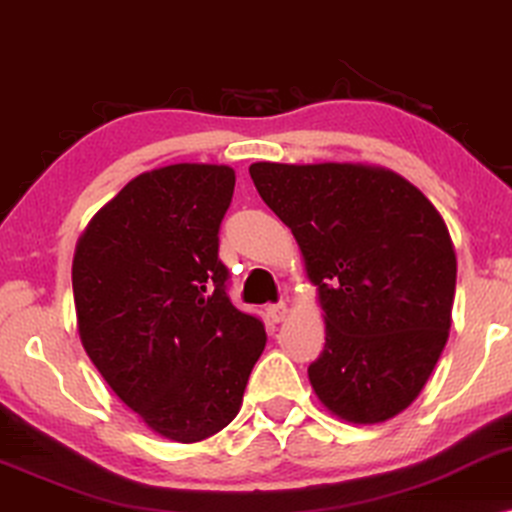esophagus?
Masks as SVG:
<instances>
[{"label":"esophagus","mask_w":512,"mask_h":512,"mask_svg":"<svg viewBox=\"0 0 512 512\" xmlns=\"http://www.w3.org/2000/svg\"><path fill=\"white\" fill-rule=\"evenodd\" d=\"M286 314H289V310H286V303H277V305H270L268 307V317L275 321V324H279V321H284Z\"/></svg>","instance_id":"esophagus-1"}]
</instances>
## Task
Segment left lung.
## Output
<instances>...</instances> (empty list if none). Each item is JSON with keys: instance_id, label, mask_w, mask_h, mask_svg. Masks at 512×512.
I'll return each instance as SVG.
<instances>
[{"instance_id": "8db88e82", "label": "left lung", "mask_w": 512, "mask_h": 512, "mask_svg": "<svg viewBox=\"0 0 512 512\" xmlns=\"http://www.w3.org/2000/svg\"><path fill=\"white\" fill-rule=\"evenodd\" d=\"M317 286L326 345L310 363L333 415L377 424L419 396L452 324L457 256L438 209L401 174L354 163H254Z\"/></svg>"}]
</instances>
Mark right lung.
I'll return each mask as SVG.
<instances>
[{"mask_svg": "<svg viewBox=\"0 0 512 512\" xmlns=\"http://www.w3.org/2000/svg\"><path fill=\"white\" fill-rule=\"evenodd\" d=\"M226 165L139 174L88 223L72 286L83 349L144 424L198 443L233 422L265 328L228 298L219 228Z\"/></svg>", "mask_w": 512, "mask_h": 512, "instance_id": "add662e5", "label": "right lung"}]
</instances>
